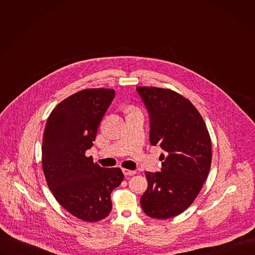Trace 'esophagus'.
Listing matches in <instances>:
<instances>
[{"mask_svg": "<svg viewBox=\"0 0 255 255\" xmlns=\"http://www.w3.org/2000/svg\"><path fill=\"white\" fill-rule=\"evenodd\" d=\"M122 170H123V173H124L126 176H128V175H133V174L136 173L135 170H130V169H126V168H123Z\"/></svg>", "mask_w": 255, "mask_h": 255, "instance_id": "34e87169", "label": "esophagus"}]
</instances>
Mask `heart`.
Wrapping results in <instances>:
<instances>
[{
    "instance_id": "b5f03b06",
    "label": "heart",
    "mask_w": 255,
    "mask_h": 255,
    "mask_svg": "<svg viewBox=\"0 0 255 255\" xmlns=\"http://www.w3.org/2000/svg\"><path fill=\"white\" fill-rule=\"evenodd\" d=\"M133 111H137V110H132V111H131V112H133Z\"/></svg>"
}]
</instances>
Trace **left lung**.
<instances>
[{"mask_svg":"<svg viewBox=\"0 0 255 255\" xmlns=\"http://www.w3.org/2000/svg\"><path fill=\"white\" fill-rule=\"evenodd\" d=\"M147 109L149 140L164 150L160 172L146 171L148 187L140 199L143 212L168 219L187 210L200 193L212 161L207 126L185 97L154 87H137Z\"/></svg>","mask_w":255,"mask_h":255,"instance_id":"left-lung-1","label":"left lung"}]
</instances>
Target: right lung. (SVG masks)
<instances>
[{
    "instance_id": "1",
    "label": "right lung",
    "mask_w": 255,
    "mask_h": 255,
    "mask_svg": "<svg viewBox=\"0 0 255 255\" xmlns=\"http://www.w3.org/2000/svg\"><path fill=\"white\" fill-rule=\"evenodd\" d=\"M115 98L111 89H86L69 96L50 113L43 133L42 167L56 201L81 220L97 222L112 210L111 193L124 174L87 157L98 127Z\"/></svg>"
}]
</instances>
